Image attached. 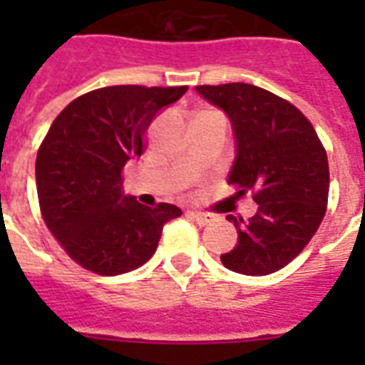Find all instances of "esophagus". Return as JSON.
I'll use <instances>...</instances> for the list:
<instances>
[{"label": "esophagus", "instance_id": "1", "mask_svg": "<svg viewBox=\"0 0 365 365\" xmlns=\"http://www.w3.org/2000/svg\"><path fill=\"white\" fill-rule=\"evenodd\" d=\"M187 216L191 217V220H195L199 225H208L212 220L210 214H205V212H187Z\"/></svg>", "mask_w": 365, "mask_h": 365}]
</instances>
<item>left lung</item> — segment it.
Instances as JSON below:
<instances>
[{
  "label": "left lung",
  "mask_w": 365,
  "mask_h": 365,
  "mask_svg": "<svg viewBox=\"0 0 365 365\" xmlns=\"http://www.w3.org/2000/svg\"><path fill=\"white\" fill-rule=\"evenodd\" d=\"M199 94L233 123L237 159L227 178L250 191L257 212L235 223L239 242L222 254L229 271L263 277L303 252L320 227L329 193L328 155L314 126L288 100L248 83L199 85Z\"/></svg>",
  "instance_id": "left-lung-1"
}]
</instances>
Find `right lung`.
<instances>
[{
	"instance_id": "obj_1",
	"label": "right lung",
	"mask_w": 365,
	"mask_h": 365,
	"mask_svg": "<svg viewBox=\"0 0 365 365\" xmlns=\"http://www.w3.org/2000/svg\"><path fill=\"white\" fill-rule=\"evenodd\" d=\"M187 87L115 85L81 94L43 138L36 159L37 199L48 231L87 271L115 277L155 254L174 205L153 208L123 197V168L145 149L155 113Z\"/></svg>"
}]
</instances>
